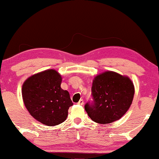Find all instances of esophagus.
Segmentation results:
<instances>
[{
  "label": "esophagus",
  "instance_id": "obj_1",
  "mask_svg": "<svg viewBox=\"0 0 159 159\" xmlns=\"http://www.w3.org/2000/svg\"><path fill=\"white\" fill-rule=\"evenodd\" d=\"M77 104H79V105H83V104H84V101L82 100V99H80V100L79 101V102L77 103Z\"/></svg>",
  "mask_w": 159,
  "mask_h": 159
}]
</instances>
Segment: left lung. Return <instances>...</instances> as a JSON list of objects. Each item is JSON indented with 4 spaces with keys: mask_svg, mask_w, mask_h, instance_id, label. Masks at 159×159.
<instances>
[{
    "mask_svg": "<svg viewBox=\"0 0 159 159\" xmlns=\"http://www.w3.org/2000/svg\"><path fill=\"white\" fill-rule=\"evenodd\" d=\"M93 102L87 103L84 110L94 122L108 124L121 118L132 104L134 85L127 76L107 71L93 80Z\"/></svg>",
    "mask_w": 159,
    "mask_h": 159,
    "instance_id": "left-lung-1",
    "label": "left lung"
}]
</instances>
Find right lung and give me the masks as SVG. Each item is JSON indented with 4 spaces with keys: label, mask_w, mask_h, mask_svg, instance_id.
Returning <instances> with one entry per match:
<instances>
[{
    "label": "right lung",
    "mask_w": 159,
    "mask_h": 159,
    "mask_svg": "<svg viewBox=\"0 0 159 159\" xmlns=\"http://www.w3.org/2000/svg\"><path fill=\"white\" fill-rule=\"evenodd\" d=\"M61 75L47 69L30 76L24 82L22 96L30 115L42 124L53 126L66 120L73 105L69 93L61 88Z\"/></svg>",
    "instance_id": "1"
}]
</instances>
